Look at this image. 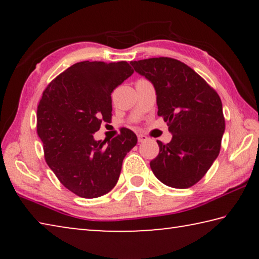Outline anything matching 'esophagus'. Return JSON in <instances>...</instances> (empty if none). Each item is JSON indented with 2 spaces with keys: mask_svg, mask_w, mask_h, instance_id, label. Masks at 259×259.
<instances>
[{
  "mask_svg": "<svg viewBox=\"0 0 259 259\" xmlns=\"http://www.w3.org/2000/svg\"><path fill=\"white\" fill-rule=\"evenodd\" d=\"M147 139H148L147 136H145V135H138V142H139V143L146 142Z\"/></svg>",
  "mask_w": 259,
  "mask_h": 259,
  "instance_id": "esophagus-1",
  "label": "esophagus"
}]
</instances>
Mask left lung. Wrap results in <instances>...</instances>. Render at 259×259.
<instances>
[{"label": "left lung", "instance_id": "1", "mask_svg": "<svg viewBox=\"0 0 259 259\" xmlns=\"http://www.w3.org/2000/svg\"><path fill=\"white\" fill-rule=\"evenodd\" d=\"M155 89L157 115L172 135L157 140L160 152L151 161L155 177L164 185L188 188L202 178L221 151L225 131L223 105L211 87L182 61L160 57L131 61Z\"/></svg>", "mask_w": 259, "mask_h": 259}]
</instances>
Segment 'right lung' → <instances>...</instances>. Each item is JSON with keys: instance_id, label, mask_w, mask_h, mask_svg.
Wrapping results in <instances>:
<instances>
[{"instance_id": "1", "label": "right lung", "mask_w": 259, "mask_h": 259, "mask_svg": "<svg viewBox=\"0 0 259 259\" xmlns=\"http://www.w3.org/2000/svg\"><path fill=\"white\" fill-rule=\"evenodd\" d=\"M126 61H81L57 76L37 107V135L49 168L63 185L81 198L106 194L119 181L122 162L137 136L121 129L106 143L94 134L111 122V94L133 75Z\"/></svg>"}]
</instances>
